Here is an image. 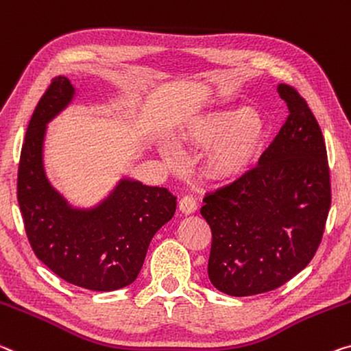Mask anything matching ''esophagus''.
<instances>
[{
	"label": "esophagus",
	"mask_w": 351,
	"mask_h": 351,
	"mask_svg": "<svg viewBox=\"0 0 351 351\" xmlns=\"http://www.w3.org/2000/svg\"><path fill=\"white\" fill-rule=\"evenodd\" d=\"M180 210L182 214H193L197 210V202L195 198L191 195H186L181 198L180 202Z\"/></svg>",
	"instance_id": "34e87169"
}]
</instances>
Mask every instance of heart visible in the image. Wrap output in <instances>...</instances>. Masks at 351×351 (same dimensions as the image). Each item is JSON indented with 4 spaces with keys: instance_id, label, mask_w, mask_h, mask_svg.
Masks as SVG:
<instances>
[{
    "instance_id": "heart-1",
    "label": "heart",
    "mask_w": 351,
    "mask_h": 351,
    "mask_svg": "<svg viewBox=\"0 0 351 351\" xmlns=\"http://www.w3.org/2000/svg\"><path fill=\"white\" fill-rule=\"evenodd\" d=\"M264 123L252 109L237 108L202 121L193 128L189 143L195 148H213L208 169L219 178L242 173L254 162L264 138ZM159 153L170 167H180L182 156L169 142L159 143Z\"/></svg>"
}]
</instances>
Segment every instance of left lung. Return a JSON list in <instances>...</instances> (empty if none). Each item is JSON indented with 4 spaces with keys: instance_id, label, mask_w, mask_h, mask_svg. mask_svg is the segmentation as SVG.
<instances>
[{
    "instance_id": "8db88e82",
    "label": "left lung",
    "mask_w": 351,
    "mask_h": 351,
    "mask_svg": "<svg viewBox=\"0 0 351 351\" xmlns=\"http://www.w3.org/2000/svg\"><path fill=\"white\" fill-rule=\"evenodd\" d=\"M289 117L259 162L204 197L213 231L208 275L231 297L270 292L314 258L331 206L324 134L295 88L280 84Z\"/></svg>"
}]
</instances>
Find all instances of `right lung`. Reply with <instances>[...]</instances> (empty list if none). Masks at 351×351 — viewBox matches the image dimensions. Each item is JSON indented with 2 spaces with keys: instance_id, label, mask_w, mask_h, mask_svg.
Masks as SVG:
<instances>
[{
  "instance_id": "add662e5",
  "label": "right lung",
  "mask_w": 351,
  "mask_h": 351,
  "mask_svg": "<svg viewBox=\"0 0 351 351\" xmlns=\"http://www.w3.org/2000/svg\"><path fill=\"white\" fill-rule=\"evenodd\" d=\"M76 95L69 77H54L26 130L16 195L32 250L70 285L109 292L130 286L153 236L171 220L176 197L165 187L121 178L92 208H75L49 182L43 145L47 126Z\"/></svg>"
}]
</instances>
